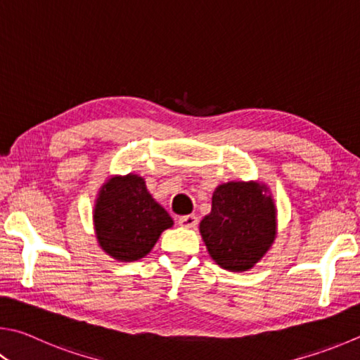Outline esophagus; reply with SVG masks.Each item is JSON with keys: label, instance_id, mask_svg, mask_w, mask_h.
Here are the masks:
<instances>
[{"label": "esophagus", "instance_id": "obj_1", "mask_svg": "<svg viewBox=\"0 0 360 360\" xmlns=\"http://www.w3.org/2000/svg\"><path fill=\"white\" fill-rule=\"evenodd\" d=\"M178 224L182 226V228H195L198 225V217L197 215H182V217L178 219Z\"/></svg>", "mask_w": 360, "mask_h": 360}]
</instances>
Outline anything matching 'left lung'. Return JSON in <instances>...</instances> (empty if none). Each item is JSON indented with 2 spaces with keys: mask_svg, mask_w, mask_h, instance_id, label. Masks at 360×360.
Instances as JSON below:
<instances>
[{
  "mask_svg": "<svg viewBox=\"0 0 360 360\" xmlns=\"http://www.w3.org/2000/svg\"><path fill=\"white\" fill-rule=\"evenodd\" d=\"M211 258L231 272L248 271L269 250L277 233V209L261 182L231 181L212 195V209L200 224Z\"/></svg>",
  "mask_w": 360,
  "mask_h": 360,
  "instance_id": "left-lung-1",
  "label": "left lung"
}]
</instances>
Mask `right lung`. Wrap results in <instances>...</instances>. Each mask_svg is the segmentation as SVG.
Segmentation results:
<instances>
[{
	"label": "right lung",
	"mask_w": 360,
	"mask_h": 360,
	"mask_svg": "<svg viewBox=\"0 0 360 360\" xmlns=\"http://www.w3.org/2000/svg\"><path fill=\"white\" fill-rule=\"evenodd\" d=\"M173 219L148 192L139 174L112 176L94 205L97 243L110 257L130 263L153 250Z\"/></svg>",
	"instance_id": "obj_1"
}]
</instances>
